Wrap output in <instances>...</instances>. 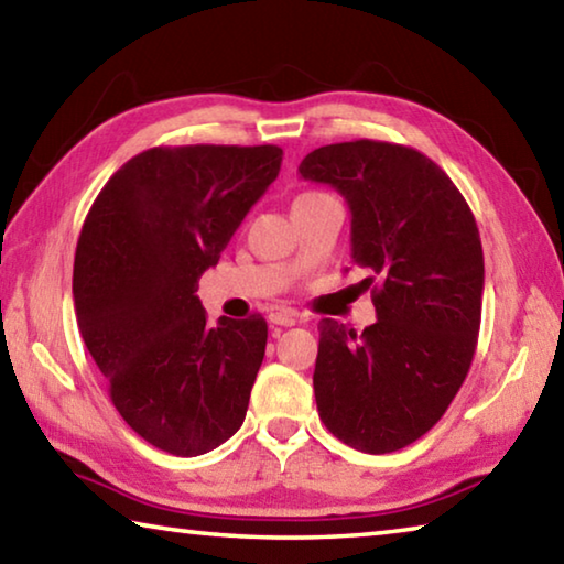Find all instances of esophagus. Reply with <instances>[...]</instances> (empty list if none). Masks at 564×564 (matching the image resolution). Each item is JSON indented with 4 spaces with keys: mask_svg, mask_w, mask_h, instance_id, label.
<instances>
[{
    "mask_svg": "<svg viewBox=\"0 0 564 564\" xmlns=\"http://www.w3.org/2000/svg\"><path fill=\"white\" fill-rule=\"evenodd\" d=\"M269 321L273 323V326H295L299 323V313L293 311H273Z\"/></svg>",
    "mask_w": 564,
    "mask_h": 564,
    "instance_id": "esophagus-1",
    "label": "esophagus"
}]
</instances>
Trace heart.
<instances>
[{
  "instance_id": "heart-1",
  "label": "heart",
  "mask_w": 564,
  "mask_h": 564,
  "mask_svg": "<svg viewBox=\"0 0 564 564\" xmlns=\"http://www.w3.org/2000/svg\"><path fill=\"white\" fill-rule=\"evenodd\" d=\"M303 196H305V194H303Z\"/></svg>"
}]
</instances>
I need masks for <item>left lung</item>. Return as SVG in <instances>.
Returning <instances> with one entry per match:
<instances>
[{"label": "left lung", "instance_id": "left-lung-1", "mask_svg": "<svg viewBox=\"0 0 564 564\" xmlns=\"http://www.w3.org/2000/svg\"><path fill=\"white\" fill-rule=\"evenodd\" d=\"M299 171L348 202L350 256L373 273L362 285L378 313L362 333L318 323V415L356 451H400L443 417L470 370L485 283L475 216L410 147L343 141L311 151Z\"/></svg>", "mask_w": 564, "mask_h": 564}]
</instances>
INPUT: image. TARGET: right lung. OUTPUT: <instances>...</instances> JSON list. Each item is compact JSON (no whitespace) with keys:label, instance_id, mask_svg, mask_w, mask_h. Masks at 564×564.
<instances>
[{"label":"right lung","instance_id":"add662e5","mask_svg":"<svg viewBox=\"0 0 564 564\" xmlns=\"http://www.w3.org/2000/svg\"><path fill=\"white\" fill-rule=\"evenodd\" d=\"M283 149L154 147L91 204L74 256L82 338L133 433L194 457L241 427L269 326H206L198 279L281 171Z\"/></svg>","mask_w":564,"mask_h":564}]
</instances>
